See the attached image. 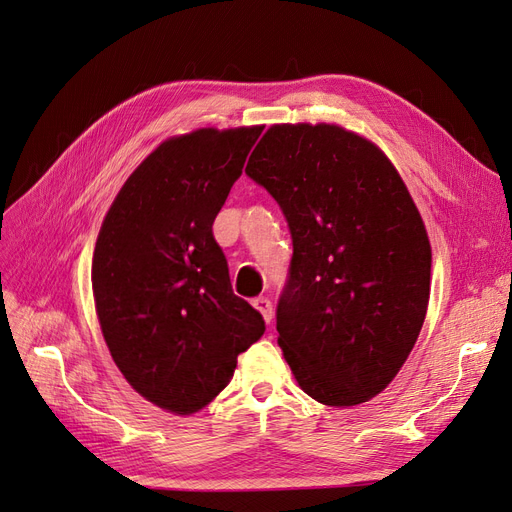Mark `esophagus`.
Here are the masks:
<instances>
[{"instance_id": "obj_1", "label": "esophagus", "mask_w": 512, "mask_h": 512, "mask_svg": "<svg viewBox=\"0 0 512 512\" xmlns=\"http://www.w3.org/2000/svg\"><path fill=\"white\" fill-rule=\"evenodd\" d=\"M254 307L262 314V318H265V322H271V318H273V303L267 297L254 299Z\"/></svg>"}]
</instances>
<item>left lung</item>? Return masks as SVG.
Here are the masks:
<instances>
[{"instance_id": "1", "label": "left lung", "mask_w": 512, "mask_h": 512, "mask_svg": "<svg viewBox=\"0 0 512 512\" xmlns=\"http://www.w3.org/2000/svg\"><path fill=\"white\" fill-rule=\"evenodd\" d=\"M245 173L280 205L292 237L277 344L324 406L378 395L427 314L431 245L389 158L333 123L271 126Z\"/></svg>"}]
</instances>
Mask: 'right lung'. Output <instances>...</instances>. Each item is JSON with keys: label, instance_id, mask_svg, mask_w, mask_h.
I'll use <instances>...</instances> for the list:
<instances>
[{"label": "right lung", "instance_id": "obj_1", "mask_svg": "<svg viewBox=\"0 0 512 512\" xmlns=\"http://www.w3.org/2000/svg\"><path fill=\"white\" fill-rule=\"evenodd\" d=\"M262 126L164 141L123 183L91 265L104 342L136 393L175 414L205 408L265 333L237 297L213 220Z\"/></svg>", "mask_w": 512, "mask_h": 512}]
</instances>
